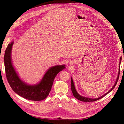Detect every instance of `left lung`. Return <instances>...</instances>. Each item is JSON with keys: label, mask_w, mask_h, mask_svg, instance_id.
<instances>
[{"label": "left lung", "mask_w": 124, "mask_h": 124, "mask_svg": "<svg viewBox=\"0 0 124 124\" xmlns=\"http://www.w3.org/2000/svg\"><path fill=\"white\" fill-rule=\"evenodd\" d=\"M121 58H120V65H119L120 66V63H121ZM119 75H120V68L119 69V73L118 75V77H117V78L116 80V81L114 84V85L113 86V87L110 89L108 93H107L106 94H103L102 96L99 97V98H96V99H89V98H87V97H83L82 96H81L80 95H79L78 93H77V92H76V90L75 88V86H74V84L72 80V78L71 77V90H72V92L73 93V94L74 95V96L76 98L77 100H78L80 101H84V102H91V101H96L97 100H99L102 97H103L105 95H106L107 94H108L110 92H111V91L114 88V87H115V86L116 85V84L117 83V82H118V80L119 79Z\"/></svg>", "instance_id": "obj_1"}]
</instances>
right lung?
<instances>
[{"label":"right lung","mask_w":124,"mask_h":124,"mask_svg":"<svg viewBox=\"0 0 124 124\" xmlns=\"http://www.w3.org/2000/svg\"><path fill=\"white\" fill-rule=\"evenodd\" d=\"M14 42L8 44L6 49L4 62L6 78L14 92L24 99L34 101H40L46 98L53 85L55 77L65 68V65L51 67L45 73L41 82L37 85H29L22 81L13 67L11 59L12 46Z\"/></svg>","instance_id":"right-lung-1"}]
</instances>
